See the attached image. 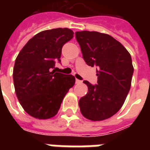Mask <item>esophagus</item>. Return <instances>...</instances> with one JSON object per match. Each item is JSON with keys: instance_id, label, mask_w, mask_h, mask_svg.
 Instances as JSON below:
<instances>
[{"instance_id": "1", "label": "esophagus", "mask_w": 150, "mask_h": 150, "mask_svg": "<svg viewBox=\"0 0 150 150\" xmlns=\"http://www.w3.org/2000/svg\"><path fill=\"white\" fill-rule=\"evenodd\" d=\"M82 81H80V80H79V79H75V83H76V84H81V83H82Z\"/></svg>"}]
</instances>
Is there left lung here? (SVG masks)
Instances as JSON below:
<instances>
[{
	"instance_id": "left-lung-1",
	"label": "left lung",
	"mask_w": 150,
	"mask_h": 150,
	"mask_svg": "<svg viewBox=\"0 0 150 150\" xmlns=\"http://www.w3.org/2000/svg\"><path fill=\"white\" fill-rule=\"evenodd\" d=\"M82 57L89 66H96L97 84L88 81V93L79 100L82 114L90 121L111 117L123 106L132 85L134 68L129 52L108 34L76 32Z\"/></svg>"
}]
</instances>
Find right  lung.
Listing matches in <instances>:
<instances>
[{"mask_svg": "<svg viewBox=\"0 0 150 150\" xmlns=\"http://www.w3.org/2000/svg\"><path fill=\"white\" fill-rule=\"evenodd\" d=\"M73 35L68 28L42 31L27 42L16 57L13 69L15 93L25 111L35 118L55 116L75 85L73 75L51 71L55 61H61L63 45Z\"/></svg>", "mask_w": 150, "mask_h": 150, "instance_id": "obj_1", "label": "right lung"}]
</instances>
